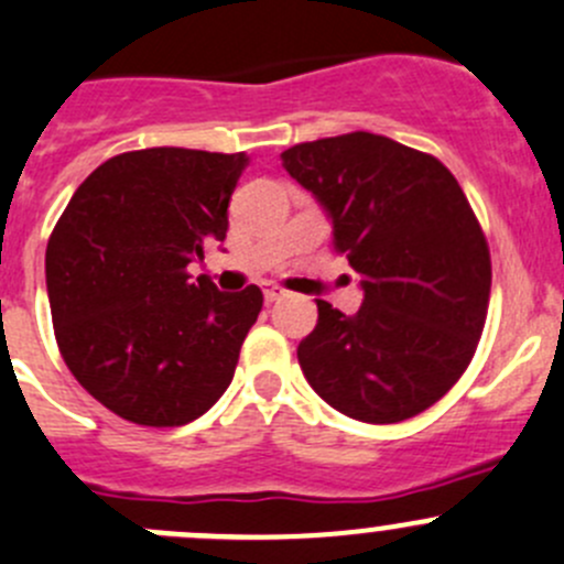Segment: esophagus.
Wrapping results in <instances>:
<instances>
[{
	"mask_svg": "<svg viewBox=\"0 0 564 564\" xmlns=\"http://www.w3.org/2000/svg\"><path fill=\"white\" fill-rule=\"evenodd\" d=\"M283 294H286V292H283V289H278V286H272V283H267V286H264V300H267V303H275V300H281Z\"/></svg>",
	"mask_w": 564,
	"mask_h": 564,
	"instance_id": "obj_1",
	"label": "esophagus"
}]
</instances>
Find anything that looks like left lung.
Returning <instances> with one entry per match:
<instances>
[{
  "label": "left lung",
  "mask_w": 564,
  "mask_h": 564,
  "mask_svg": "<svg viewBox=\"0 0 564 564\" xmlns=\"http://www.w3.org/2000/svg\"><path fill=\"white\" fill-rule=\"evenodd\" d=\"M281 156L327 209L364 286L352 316L316 300L297 347L305 380L349 419H413L460 380L488 319L490 250L466 193L433 154L369 131Z\"/></svg>",
  "instance_id": "8db88e82"
}]
</instances>
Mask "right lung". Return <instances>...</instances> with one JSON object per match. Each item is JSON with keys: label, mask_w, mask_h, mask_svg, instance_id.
I'll return each instance as SVG.
<instances>
[{"label": "right lung", "mask_w": 564, "mask_h": 564, "mask_svg": "<svg viewBox=\"0 0 564 564\" xmlns=\"http://www.w3.org/2000/svg\"><path fill=\"white\" fill-rule=\"evenodd\" d=\"M248 154L126 151L98 165L46 245L54 338L93 399L143 427H182L231 386L264 294L217 292L187 264L228 231Z\"/></svg>", "instance_id": "add662e5"}]
</instances>
